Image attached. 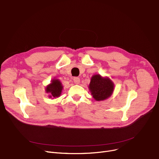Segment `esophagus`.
Segmentation results:
<instances>
[{
  "instance_id": "34e87169",
  "label": "esophagus",
  "mask_w": 159,
  "mask_h": 159,
  "mask_svg": "<svg viewBox=\"0 0 159 159\" xmlns=\"http://www.w3.org/2000/svg\"><path fill=\"white\" fill-rule=\"evenodd\" d=\"M73 81L74 82V84H79L80 82V79L79 77H74L73 78Z\"/></svg>"
}]
</instances>
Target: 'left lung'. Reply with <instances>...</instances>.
I'll use <instances>...</instances> for the list:
<instances>
[{
  "label": "left lung",
  "mask_w": 159,
  "mask_h": 159,
  "mask_svg": "<svg viewBox=\"0 0 159 159\" xmlns=\"http://www.w3.org/2000/svg\"><path fill=\"white\" fill-rule=\"evenodd\" d=\"M89 87L94 99L100 101L107 99L112 94L114 84L109 78H103L100 75H94Z\"/></svg>",
  "instance_id": "1"
}]
</instances>
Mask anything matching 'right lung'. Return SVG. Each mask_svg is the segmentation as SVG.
I'll return each instance as SVG.
<instances>
[{
    "mask_svg": "<svg viewBox=\"0 0 159 159\" xmlns=\"http://www.w3.org/2000/svg\"><path fill=\"white\" fill-rule=\"evenodd\" d=\"M63 89L62 84L58 80H53L51 84L46 88L47 93H50V97H58L61 94Z\"/></svg>",
    "mask_w": 159,
    "mask_h": 159,
    "instance_id": "1",
    "label": "right lung"
}]
</instances>
